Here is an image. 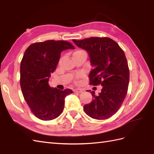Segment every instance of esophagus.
Masks as SVG:
<instances>
[{
    "label": "esophagus",
    "mask_w": 154,
    "mask_h": 154,
    "mask_svg": "<svg viewBox=\"0 0 154 154\" xmlns=\"http://www.w3.org/2000/svg\"><path fill=\"white\" fill-rule=\"evenodd\" d=\"M83 89H75L73 90L74 92H77V93H81L83 92Z\"/></svg>",
    "instance_id": "obj_1"
}]
</instances>
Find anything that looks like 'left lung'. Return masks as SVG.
<instances>
[{
    "mask_svg": "<svg viewBox=\"0 0 154 154\" xmlns=\"http://www.w3.org/2000/svg\"><path fill=\"white\" fill-rule=\"evenodd\" d=\"M73 42L89 53L94 69L89 74V85L103 86L93 100L84 106L85 112L94 119H109L120 108L128 88L130 71L128 62L119 44L107 37H91Z\"/></svg>",
    "mask_w": 154,
    "mask_h": 154,
    "instance_id": "obj_1",
    "label": "left lung"
}]
</instances>
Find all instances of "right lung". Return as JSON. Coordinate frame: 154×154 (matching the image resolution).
I'll list each match as a JSON object with an SVG mask.
<instances>
[{
  "label": "right lung",
  "instance_id": "1",
  "mask_svg": "<svg viewBox=\"0 0 154 154\" xmlns=\"http://www.w3.org/2000/svg\"><path fill=\"white\" fill-rule=\"evenodd\" d=\"M75 49L63 40H47L31 44L23 55L20 63V83L23 96L32 113L39 119L51 120L61 114L65 98L73 93L51 88L49 79L56 69L61 52Z\"/></svg>",
  "mask_w": 154,
  "mask_h": 154
}]
</instances>
